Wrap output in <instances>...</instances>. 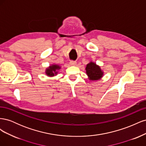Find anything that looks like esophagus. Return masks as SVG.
<instances>
[{"instance_id":"obj_1","label":"esophagus","mask_w":146,"mask_h":146,"mask_svg":"<svg viewBox=\"0 0 146 146\" xmlns=\"http://www.w3.org/2000/svg\"><path fill=\"white\" fill-rule=\"evenodd\" d=\"M69 63H70V65H72V66H76V64H77L76 61H73V60H71V61H70Z\"/></svg>"}]
</instances>
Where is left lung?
Masks as SVG:
<instances>
[{
	"instance_id": "8db88e82",
	"label": "left lung",
	"mask_w": 146,
	"mask_h": 146,
	"mask_svg": "<svg viewBox=\"0 0 146 146\" xmlns=\"http://www.w3.org/2000/svg\"><path fill=\"white\" fill-rule=\"evenodd\" d=\"M86 74L91 80H97L102 77L103 72L99 66H97L95 63L91 62L86 65Z\"/></svg>"
}]
</instances>
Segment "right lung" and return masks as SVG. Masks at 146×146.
Here are the masks:
<instances>
[{
  "mask_svg": "<svg viewBox=\"0 0 146 146\" xmlns=\"http://www.w3.org/2000/svg\"><path fill=\"white\" fill-rule=\"evenodd\" d=\"M60 69V66L58 65H52L46 69V74L48 76H54L55 74H56V70Z\"/></svg>",
  "mask_w": 146,
  "mask_h": 146,
  "instance_id": "obj_1",
  "label": "right lung"
}]
</instances>
